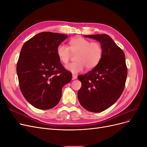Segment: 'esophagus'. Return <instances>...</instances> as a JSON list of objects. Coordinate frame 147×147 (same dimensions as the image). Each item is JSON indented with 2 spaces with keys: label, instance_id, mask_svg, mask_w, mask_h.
<instances>
[{
  "label": "esophagus",
  "instance_id": "34e87169",
  "mask_svg": "<svg viewBox=\"0 0 147 147\" xmlns=\"http://www.w3.org/2000/svg\"><path fill=\"white\" fill-rule=\"evenodd\" d=\"M77 78V75H72V80H75Z\"/></svg>",
  "mask_w": 147,
  "mask_h": 147
}]
</instances>
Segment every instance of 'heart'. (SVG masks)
<instances>
[{
  "label": "heart",
  "mask_w": 147,
  "mask_h": 147,
  "mask_svg": "<svg viewBox=\"0 0 147 147\" xmlns=\"http://www.w3.org/2000/svg\"><path fill=\"white\" fill-rule=\"evenodd\" d=\"M56 53L59 61L64 64L69 63L72 53H77L76 62L65 65L70 72L77 74L83 72L85 67L88 70L94 68L102 59L103 49L99 42H91L86 38L78 37L69 42V47L60 44L57 47Z\"/></svg>",
  "instance_id": "1"
}]
</instances>
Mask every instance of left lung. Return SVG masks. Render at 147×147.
Segmentation results:
<instances>
[{"instance_id": "1", "label": "left lung", "mask_w": 147, "mask_h": 147, "mask_svg": "<svg viewBox=\"0 0 147 147\" xmlns=\"http://www.w3.org/2000/svg\"><path fill=\"white\" fill-rule=\"evenodd\" d=\"M84 37L99 41L103 49V55L94 69L85 75L78 76L82 82L78 99L84 109L99 113L115 103L124 90L127 74L125 55L108 35Z\"/></svg>"}]
</instances>
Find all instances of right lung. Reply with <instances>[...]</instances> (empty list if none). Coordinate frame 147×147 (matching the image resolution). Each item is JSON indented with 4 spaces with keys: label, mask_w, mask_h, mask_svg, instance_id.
Wrapping results in <instances>:
<instances>
[{
    "label": "right lung",
    "mask_w": 147,
    "mask_h": 147,
    "mask_svg": "<svg viewBox=\"0 0 147 147\" xmlns=\"http://www.w3.org/2000/svg\"><path fill=\"white\" fill-rule=\"evenodd\" d=\"M68 35L43 32L24 43L16 65L21 91L35 108L48 110L61 99L62 88L72 74L60 63L56 49Z\"/></svg>",
    "instance_id": "obj_1"
}]
</instances>
